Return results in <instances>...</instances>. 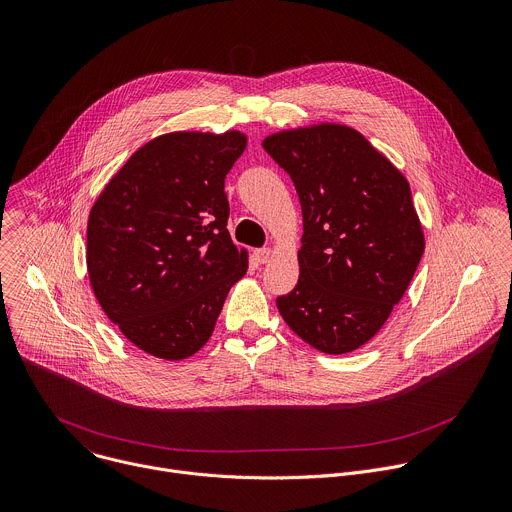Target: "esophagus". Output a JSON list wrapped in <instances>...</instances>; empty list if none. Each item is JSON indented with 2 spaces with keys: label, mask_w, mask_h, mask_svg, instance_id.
<instances>
[{
  "label": "esophagus",
  "mask_w": 512,
  "mask_h": 512,
  "mask_svg": "<svg viewBox=\"0 0 512 512\" xmlns=\"http://www.w3.org/2000/svg\"><path fill=\"white\" fill-rule=\"evenodd\" d=\"M255 257L259 263H267L271 259V249L269 247H263V249H257L255 251Z\"/></svg>",
  "instance_id": "esophagus-1"
}]
</instances>
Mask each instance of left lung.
<instances>
[{
    "instance_id": "1",
    "label": "left lung",
    "mask_w": 512,
    "mask_h": 512,
    "mask_svg": "<svg viewBox=\"0 0 512 512\" xmlns=\"http://www.w3.org/2000/svg\"><path fill=\"white\" fill-rule=\"evenodd\" d=\"M303 213L299 281L277 297L285 323L323 354L380 331L424 253L408 181L358 130L319 124L263 140Z\"/></svg>"
}]
</instances>
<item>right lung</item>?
Here are the masks:
<instances>
[{
  "label": "right lung",
  "mask_w": 512,
  "mask_h": 512,
  "mask_svg": "<svg viewBox=\"0 0 512 512\" xmlns=\"http://www.w3.org/2000/svg\"><path fill=\"white\" fill-rule=\"evenodd\" d=\"M241 132H170L138 148L88 219L94 295L130 342L162 360L199 352L247 253L227 231L225 179Z\"/></svg>",
  "instance_id": "right-lung-1"
}]
</instances>
